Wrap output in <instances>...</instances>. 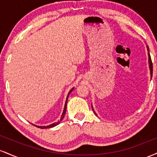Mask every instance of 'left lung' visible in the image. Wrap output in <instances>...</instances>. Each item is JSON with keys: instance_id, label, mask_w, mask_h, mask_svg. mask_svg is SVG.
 Segmentation results:
<instances>
[{"instance_id": "1", "label": "left lung", "mask_w": 157, "mask_h": 157, "mask_svg": "<svg viewBox=\"0 0 157 157\" xmlns=\"http://www.w3.org/2000/svg\"><path fill=\"white\" fill-rule=\"evenodd\" d=\"M147 51H148V63H149V68H150V70H151V77H152V75H153V63H152V61H151L150 53H149V48H148V47H147ZM93 111H94V109H93ZM94 113H95V114H96V113H95V112H94Z\"/></svg>"}]
</instances>
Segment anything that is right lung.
Returning <instances> with one entry per match:
<instances>
[{
  "mask_svg": "<svg viewBox=\"0 0 157 157\" xmlns=\"http://www.w3.org/2000/svg\"><path fill=\"white\" fill-rule=\"evenodd\" d=\"M73 89H74V88H73V89H71V90H70V91H69V92H68V96H67V97H66V102H65L64 109H63V113H62V115H61V118H60V121H58V122H55V123H53V124H51V125H47V126H38V125H35L36 127H37V128H42V129H44V128H50L55 127V126L57 125H58L59 123H60V121H62V120H63V117H64L65 114H66V105H67V100H68V96H69L70 93H71V91H73Z\"/></svg>",
  "mask_w": 157,
  "mask_h": 157,
  "instance_id": "right-lung-1",
  "label": "right lung"
}]
</instances>
